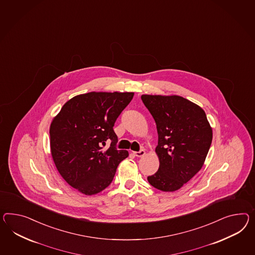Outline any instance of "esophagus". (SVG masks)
<instances>
[{
	"mask_svg": "<svg viewBox=\"0 0 255 255\" xmlns=\"http://www.w3.org/2000/svg\"><path fill=\"white\" fill-rule=\"evenodd\" d=\"M134 155H136L137 157H142L145 155V150H140L138 151H134Z\"/></svg>",
	"mask_w": 255,
	"mask_h": 255,
	"instance_id": "obj_1",
	"label": "esophagus"
}]
</instances>
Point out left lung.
I'll use <instances>...</instances> for the list:
<instances>
[{
	"label": "left lung",
	"instance_id": "1",
	"mask_svg": "<svg viewBox=\"0 0 255 255\" xmlns=\"http://www.w3.org/2000/svg\"><path fill=\"white\" fill-rule=\"evenodd\" d=\"M156 123L159 169L148 181L162 191H175L203 167L213 132L205 112L180 96L142 95Z\"/></svg>",
	"mask_w": 255,
	"mask_h": 255
}]
</instances>
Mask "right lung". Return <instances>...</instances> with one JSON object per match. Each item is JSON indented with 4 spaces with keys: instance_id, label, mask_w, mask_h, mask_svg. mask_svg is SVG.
<instances>
[{
    "instance_id": "add662e5",
    "label": "right lung",
    "mask_w": 255,
    "mask_h": 255,
    "mask_svg": "<svg viewBox=\"0 0 255 255\" xmlns=\"http://www.w3.org/2000/svg\"><path fill=\"white\" fill-rule=\"evenodd\" d=\"M133 92H89L66 102L50 128L51 152L60 175L86 195L111 184L128 151L118 150L114 126ZM111 142L106 151V141Z\"/></svg>"
}]
</instances>
